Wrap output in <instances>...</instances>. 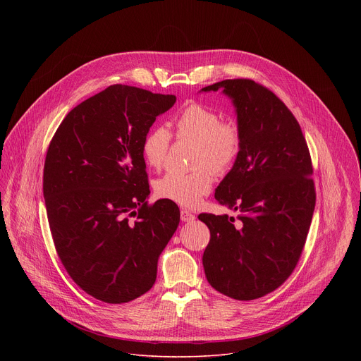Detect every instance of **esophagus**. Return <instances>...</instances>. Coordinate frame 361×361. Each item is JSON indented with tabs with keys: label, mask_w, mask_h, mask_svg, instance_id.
Returning <instances> with one entry per match:
<instances>
[{
	"label": "esophagus",
	"mask_w": 361,
	"mask_h": 361,
	"mask_svg": "<svg viewBox=\"0 0 361 361\" xmlns=\"http://www.w3.org/2000/svg\"><path fill=\"white\" fill-rule=\"evenodd\" d=\"M180 214H181V221H192L195 219V216L188 210H181Z\"/></svg>",
	"instance_id": "obj_1"
}]
</instances>
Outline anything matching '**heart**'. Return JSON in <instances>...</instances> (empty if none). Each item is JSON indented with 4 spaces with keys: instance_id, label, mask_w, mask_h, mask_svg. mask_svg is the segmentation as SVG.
Masks as SVG:
<instances>
[{
    "instance_id": "b5f03b06",
    "label": "heart",
    "mask_w": 361,
    "mask_h": 361,
    "mask_svg": "<svg viewBox=\"0 0 361 361\" xmlns=\"http://www.w3.org/2000/svg\"><path fill=\"white\" fill-rule=\"evenodd\" d=\"M176 137L195 142L194 167L190 174L169 173L156 184L161 198L171 200L184 207H194L207 195L214 183V174H226L234 166L243 142V133L237 121L223 120L221 113L192 101L176 120ZM171 145V133L163 127H152L142 140V156L152 169H161Z\"/></svg>"
}]
</instances>
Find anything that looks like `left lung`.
<instances>
[{
  "label": "left lung",
  "mask_w": 361,
  "mask_h": 361,
  "mask_svg": "<svg viewBox=\"0 0 361 361\" xmlns=\"http://www.w3.org/2000/svg\"><path fill=\"white\" fill-rule=\"evenodd\" d=\"M233 99L243 133L238 157L216 190L234 219L202 213L210 243L202 266L212 287L235 300H255L294 271L310 228L316 188L313 164L298 121L267 87L234 78L204 87Z\"/></svg>",
  "instance_id": "8db88e82"
}]
</instances>
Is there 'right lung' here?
<instances>
[{"instance_id":"obj_1","label":"right lung","mask_w":361,"mask_h":361,"mask_svg":"<svg viewBox=\"0 0 361 361\" xmlns=\"http://www.w3.org/2000/svg\"><path fill=\"white\" fill-rule=\"evenodd\" d=\"M174 95L114 84L73 109L51 140L42 190L60 260L94 298L147 293L180 223L171 200L148 204L142 140Z\"/></svg>"}]
</instances>
